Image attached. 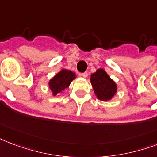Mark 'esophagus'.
Returning a JSON list of instances; mask_svg holds the SVG:
<instances>
[{
  "instance_id": "34e87169",
  "label": "esophagus",
  "mask_w": 157,
  "mask_h": 157,
  "mask_svg": "<svg viewBox=\"0 0 157 157\" xmlns=\"http://www.w3.org/2000/svg\"><path fill=\"white\" fill-rule=\"evenodd\" d=\"M81 75L82 76H83V77H87V76H88V72H86V71H85V72H83V73H81Z\"/></svg>"
}]
</instances>
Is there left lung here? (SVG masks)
Returning a JSON list of instances; mask_svg holds the SVG:
<instances>
[{"label":"left lung","instance_id":"left-lung-1","mask_svg":"<svg viewBox=\"0 0 157 157\" xmlns=\"http://www.w3.org/2000/svg\"><path fill=\"white\" fill-rule=\"evenodd\" d=\"M90 81L99 100L105 101L110 100L116 93V84L103 69H99L96 72L92 74Z\"/></svg>","mask_w":157,"mask_h":157}]
</instances>
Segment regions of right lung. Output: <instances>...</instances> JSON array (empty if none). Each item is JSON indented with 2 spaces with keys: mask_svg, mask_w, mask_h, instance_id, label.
<instances>
[{
  "mask_svg": "<svg viewBox=\"0 0 157 157\" xmlns=\"http://www.w3.org/2000/svg\"><path fill=\"white\" fill-rule=\"evenodd\" d=\"M76 77L71 71L62 70L49 81V87L54 95L67 88Z\"/></svg>",
  "mask_w": 157,
  "mask_h": 157,
  "instance_id": "obj_1",
  "label": "right lung"
}]
</instances>
